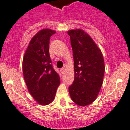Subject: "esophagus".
Segmentation results:
<instances>
[{"mask_svg": "<svg viewBox=\"0 0 130 130\" xmlns=\"http://www.w3.org/2000/svg\"><path fill=\"white\" fill-rule=\"evenodd\" d=\"M60 71H61V73H63L64 72V71H65V68H61V69H60Z\"/></svg>", "mask_w": 130, "mask_h": 130, "instance_id": "1", "label": "esophagus"}]
</instances>
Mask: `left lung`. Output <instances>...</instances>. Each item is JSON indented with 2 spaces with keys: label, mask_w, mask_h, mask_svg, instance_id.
Masks as SVG:
<instances>
[{
  "label": "left lung",
  "mask_w": 130,
  "mask_h": 130,
  "mask_svg": "<svg viewBox=\"0 0 130 130\" xmlns=\"http://www.w3.org/2000/svg\"><path fill=\"white\" fill-rule=\"evenodd\" d=\"M74 59V79L69 87L72 101L80 106L90 104L103 83L104 60L92 38L82 29L68 31Z\"/></svg>",
  "instance_id": "1"
}]
</instances>
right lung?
<instances>
[{
  "instance_id": "right-lung-1",
  "label": "right lung",
  "mask_w": 130,
  "mask_h": 130,
  "mask_svg": "<svg viewBox=\"0 0 130 130\" xmlns=\"http://www.w3.org/2000/svg\"><path fill=\"white\" fill-rule=\"evenodd\" d=\"M56 31L43 29L31 40L23 61L24 81L29 93L39 104L47 105L54 101L60 84L49 54L50 38Z\"/></svg>"
}]
</instances>
